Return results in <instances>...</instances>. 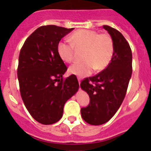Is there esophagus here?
Here are the masks:
<instances>
[{
    "label": "esophagus",
    "instance_id": "34e87169",
    "mask_svg": "<svg viewBox=\"0 0 151 151\" xmlns=\"http://www.w3.org/2000/svg\"><path fill=\"white\" fill-rule=\"evenodd\" d=\"M78 84H80V82H81V78L80 77H78Z\"/></svg>",
    "mask_w": 151,
    "mask_h": 151
}]
</instances>
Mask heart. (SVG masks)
Here are the masks:
<instances>
[{"instance_id": "b5f03b06", "label": "heart", "mask_w": 151, "mask_h": 151, "mask_svg": "<svg viewBox=\"0 0 151 151\" xmlns=\"http://www.w3.org/2000/svg\"><path fill=\"white\" fill-rule=\"evenodd\" d=\"M69 40H62L57 44V51L64 62L71 63L76 59V50H83L82 62L73 64L69 73L80 77L94 71H101L110 64L114 54V43L107 33L94 30L79 29L69 36Z\"/></svg>"}]
</instances>
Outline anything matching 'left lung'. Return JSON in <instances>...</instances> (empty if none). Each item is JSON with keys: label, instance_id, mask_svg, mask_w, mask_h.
Returning <instances> with one entry per match:
<instances>
[{"label": "left lung", "instance_id": "left-lung-1", "mask_svg": "<svg viewBox=\"0 0 151 151\" xmlns=\"http://www.w3.org/2000/svg\"><path fill=\"white\" fill-rule=\"evenodd\" d=\"M112 37L114 54L107 67L82 80L80 86L87 92L90 103L81 109L84 120L90 125L108 122L120 107L132 73V54L129 44L118 30L103 26Z\"/></svg>", "mask_w": 151, "mask_h": 151}]
</instances>
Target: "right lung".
Returning <instances> with one entry per match:
<instances>
[{"mask_svg": "<svg viewBox=\"0 0 151 151\" xmlns=\"http://www.w3.org/2000/svg\"><path fill=\"white\" fill-rule=\"evenodd\" d=\"M73 29L42 26L20 50L17 76L21 97L31 116L44 125L60 119L65 103L79 87L75 75L63 78L67 67L57 51V44Z\"/></svg>", "mask_w": 151, "mask_h": 151, "instance_id": "right-lung-1", "label": "right lung"}]
</instances>
